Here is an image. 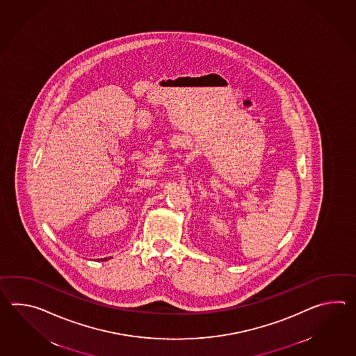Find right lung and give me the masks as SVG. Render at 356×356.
I'll use <instances>...</instances> for the list:
<instances>
[{"mask_svg": "<svg viewBox=\"0 0 356 356\" xmlns=\"http://www.w3.org/2000/svg\"><path fill=\"white\" fill-rule=\"evenodd\" d=\"M106 261H107V258H106Z\"/></svg>", "mask_w": 356, "mask_h": 356, "instance_id": "right-lung-1", "label": "right lung"}]
</instances>
